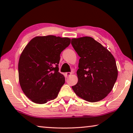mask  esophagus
Instances as JSON below:
<instances>
[{"label": "esophagus", "mask_w": 133, "mask_h": 133, "mask_svg": "<svg viewBox=\"0 0 133 133\" xmlns=\"http://www.w3.org/2000/svg\"><path fill=\"white\" fill-rule=\"evenodd\" d=\"M71 74H72V72H66V73H65V75L66 76V77H69V76H71Z\"/></svg>", "instance_id": "1"}]
</instances>
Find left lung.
<instances>
[{
  "mask_svg": "<svg viewBox=\"0 0 133 133\" xmlns=\"http://www.w3.org/2000/svg\"><path fill=\"white\" fill-rule=\"evenodd\" d=\"M71 45L79 57L78 82L72 88L77 96L90 102L106 97L113 88L118 71L114 56L91 37L74 38Z\"/></svg>",
  "mask_w": 133,
  "mask_h": 133,
  "instance_id": "8db88e82",
  "label": "left lung"
}]
</instances>
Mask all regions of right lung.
I'll list each match as a JSON object with an SVG mask.
<instances>
[{
    "mask_svg": "<svg viewBox=\"0 0 133 133\" xmlns=\"http://www.w3.org/2000/svg\"><path fill=\"white\" fill-rule=\"evenodd\" d=\"M70 42L68 37L37 36L25 46L18 64L19 80L32 102L43 104L57 97L65 82L59 72L60 54Z\"/></svg>",
    "mask_w": 133,
    "mask_h": 133,
    "instance_id": "right-lung-1",
    "label": "right lung"
}]
</instances>
